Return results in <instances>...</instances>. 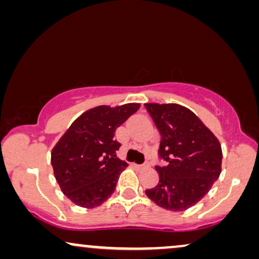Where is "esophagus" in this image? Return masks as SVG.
I'll return each instance as SVG.
<instances>
[{
    "mask_svg": "<svg viewBox=\"0 0 259 259\" xmlns=\"http://www.w3.org/2000/svg\"><path fill=\"white\" fill-rule=\"evenodd\" d=\"M133 166L138 169H143V168L146 167V165H138V164H133Z\"/></svg>",
    "mask_w": 259,
    "mask_h": 259,
    "instance_id": "esophagus-1",
    "label": "esophagus"
}]
</instances>
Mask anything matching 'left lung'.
<instances>
[{
  "label": "left lung",
  "mask_w": 259,
  "mask_h": 259,
  "mask_svg": "<svg viewBox=\"0 0 259 259\" xmlns=\"http://www.w3.org/2000/svg\"><path fill=\"white\" fill-rule=\"evenodd\" d=\"M161 140L155 166L159 183L146 196L168 211L196 205L211 190L222 171V147L213 133L189 108L177 104H145Z\"/></svg>",
  "instance_id": "obj_1"
}]
</instances>
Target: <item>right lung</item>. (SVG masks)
<instances>
[{
  "mask_svg": "<svg viewBox=\"0 0 259 259\" xmlns=\"http://www.w3.org/2000/svg\"><path fill=\"white\" fill-rule=\"evenodd\" d=\"M139 104L99 106L81 114L52 151L56 182L77 206H100L114 192L127 164L116 157L121 144L115 131L139 109Z\"/></svg>",
  "mask_w": 259,
  "mask_h": 259,
  "instance_id": "1",
  "label": "right lung"
}]
</instances>
